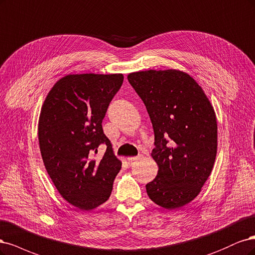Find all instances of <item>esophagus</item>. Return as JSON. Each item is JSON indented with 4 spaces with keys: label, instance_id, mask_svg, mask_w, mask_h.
<instances>
[{
    "label": "esophagus",
    "instance_id": "34e87169",
    "mask_svg": "<svg viewBox=\"0 0 255 255\" xmlns=\"http://www.w3.org/2000/svg\"><path fill=\"white\" fill-rule=\"evenodd\" d=\"M142 157H143V155L139 154V155H137V157H128V158H127V160H128L129 162H133V161H137V160H139V159H141Z\"/></svg>",
    "mask_w": 255,
    "mask_h": 255
}]
</instances>
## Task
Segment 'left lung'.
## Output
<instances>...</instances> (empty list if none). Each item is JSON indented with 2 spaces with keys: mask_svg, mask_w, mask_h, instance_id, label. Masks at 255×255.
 Instances as JSON below:
<instances>
[{
  "mask_svg": "<svg viewBox=\"0 0 255 255\" xmlns=\"http://www.w3.org/2000/svg\"><path fill=\"white\" fill-rule=\"evenodd\" d=\"M128 81L146 106L153 128L158 175L146 184L149 198L177 210L195 199L217 152V121L202 88L177 70L130 73Z\"/></svg>",
  "mask_w": 255,
  "mask_h": 255,
  "instance_id": "8db88e82",
  "label": "left lung"
}]
</instances>
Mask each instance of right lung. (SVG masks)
Listing matches in <instances>:
<instances>
[{"instance_id":"1","label":"right lung","mask_w":255,"mask_h":255,"mask_svg":"<svg viewBox=\"0 0 255 255\" xmlns=\"http://www.w3.org/2000/svg\"><path fill=\"white\" fill-rule=\"evenodd\" d=\"M123 80V74L67 75L54 85L41 108L38 138L44 166L60 195L79 210H93L108 200L121 170L102 122ZM102 143L106 152L95 159Z\"/></svg>"}]
</instances>
